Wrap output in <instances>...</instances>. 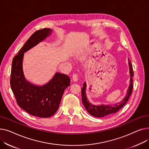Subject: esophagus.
Masks as SVG:
<instances>
[{"mask_svg":"<svg viewBox=\"0 0 149 149\" xmlns=\"http://www.w3.org/2000/svg\"><path fill=\"white\" fill-rule=\"evenodd\" d=\"M72 80L74 81H78V75L76 74H73L72 75Z\"/></svg>","mask_w":149,"mask_h":149,"instance_id":"34e87169","label":"esophagus"}]
</instances>
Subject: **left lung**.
<instances>
[{
	"label": "left lung",
	"instance_id": "1",
	"mask_svg": "<svg viewBox=\"0 0 149 149\" xmlns=\"http://www.w3.org/2000/svg\"><path fill=\"white\" fill-rule=\"evenodd\" d=\"M129 72L130 74V84L127 90V93L124 98L120 103H117L115 106L111 105H100L95 106L90 103L87 100V97L86 96V84L84 83L83 87L81 89V97L83 104L86 109V111L92 116L95 117H103L106 115L118 112L127 102V101L131 95L133 90V79L132 77L134 76V70H133L132 65L130 61L129 60Z\"/></svg>",
	"mask_w": 149,
	"mask_h": 149
}]
</instances>
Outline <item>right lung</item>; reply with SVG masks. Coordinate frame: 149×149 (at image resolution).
I'll return each instance as SVG.
<instances>
[{
    "instance_id": "add662e5",
    "label": "right lung",
    "mask_w": 149,
    "mask_h": 149,
    "mask_svg": "<svg viewBox=\"0 0 149 149\" xmlns=\"http://www.w3.org/2000/svg\"><path fill=\"white\" fill-rule=\"evenodd\" d=\"M51 33V29L43 28L31 35L13 58L11 71L10 85L17 104L31 115L42 118H48L57 112L64 91L70 85V78L57 72L48 83L37 86L25 80L22 60L25 52L43 40Z\"/></svg>"
}]
</instances>
